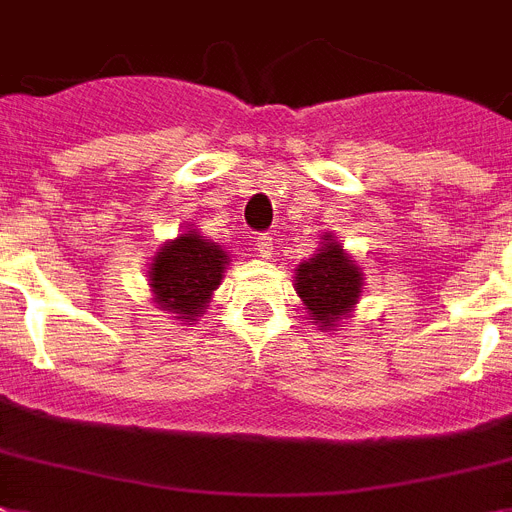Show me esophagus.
I'll use <instances>...</instances> for the list:
<instances>
[{
  "label": "esophagus",
  "mask_w": 512,
  "mask_h": 512,
  "mask_svg": "<svg viewBox=\"0 0 512 512\" xmlns=\"http://www.w3.org/2000/svg\"><path fill=\"white\" fill-rule=\"evenodd\" d=\"M257 252H260V257H270L273 255V239H270L268 234H263V236H257Z\"/></svg>",
  "instance_id": "obj_1"
}]
</instances>
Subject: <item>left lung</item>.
<instances>
[{
  "instance_id": "1",
  "label": "left lung",
  "mask_w": 512,
  "mask_h": 512,
  "mask_svg": "<svg viewBox=\"0 0 512 512\" xmlns=\"http://www.w3.org/2000/svg\"><path fill=\"white\" fill-rule=\"evenodd\" d=\"M294 289L310 313V321L321 328H334L336 321L352 313L363 294V270L334 236L326 234L321 249L297 265Z\"/></svg>"
}]
</instances>
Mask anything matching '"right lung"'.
I'll return each instance as SVG.
<instances>
[{"label": "right lung", "mask_w": 512, "mask_h": 512, "mask_svg": "<svg viewBox=\"0 0 512 512\" xmlns=\"http://www.w3.org/2000/svg\"><path fill=\"white\" fill-rule=\"evenodd\" d=\"M228 255L197 228L165 242L149 265L155 302L191 326L210 307V297L223 281Z\"/></svg>", "instance_id": "1"}]
</instances>
